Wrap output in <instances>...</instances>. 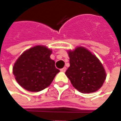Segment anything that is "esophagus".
<instances>
[{
  "instance_id": "esophagus-1",
  "label": "esophagus",
  "mask_w": 121,
  "mask_h": 121,
  "mask_svg": "<svg viewBox=\"0 0 121 121\" xmlns=\"http://www.w3.org/2000/svg\"><path fill=\"white\" fill-rule=\"evenodd\" d=\"M66 69H67V68H66V67H63V68L61 69L60 71H61V72H63V73H65V72L66 71Z\"/></svg>"
}]
</instances>
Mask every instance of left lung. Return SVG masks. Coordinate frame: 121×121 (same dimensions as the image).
<instances>
[{"mask_svg":"<svg viewBox=\"0 0 121 121\" xmlns=\"http://www.w3.org/2000/svg\"><path fill=\"white\" fill-rule=\"evenodd\" d=\"M70 67L65 74L73 86L82 93L98 91L104 84L106 73L96 56L83 47L69 50Z\"/></svg>","mask_w":121,"mask_h":121,"instance_id":"obj_1","label":"left lung"}]
</instances>
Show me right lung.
I'll list each match as a JSON object with an SVG mask.
<instances>
[{
    "instance_id": "1",
    "label": "right lung",
    "mask_w": 121,
    "mask_h": 121,
    "mask_svg": "<svg viewBox=\"0 0 121 121\" xmlns=\"http://www.w3.org/2000/svg\"><path fill=\"white\" fill-rule=\"evenodd\" d=\"M52 50L44 45L28 49L14 63L13 74L18 84L27 91L38 92L49 86L60 70L50 58Z\"/></svg>"
}]
</instances>
